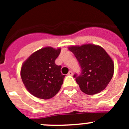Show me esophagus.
I'll return each instance as SVG.
<instances>
[{
  "label": "esophagus",
  "instance_id": "34e87169",
  "mask_svg": "<svg viewBox=\"0 0 129 129\" xmlns=\"http://www.w3.org/2000/svg\"><path fill=\"white\" fill-rule=\"evenodd\" d=\"M73 72L72 71H69V72L68 73V76H72Z\"/></svg>",
  "mask_w": 129,
  "mask_h": 129
}]
</instances>
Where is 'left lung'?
Returning <instances> with one entry per match:
<instances>
[{
    "instance_id": "8db88e82",
    "label": "left lung",
    "mask_w": 129,
    "mask_h": 129,
    "mask_svg": "<svg viewBox=\"0 0 129 129\" xmlns=\"http://www.w3.org/2000/svg\"><path fill=\"white\" fill-rule=\"evenodd\" d=\"M76 56L81 72L74 77L82 92L88 95L100 93L107 87L114 74L112 59L102 47L92 44L68 47Z\"/></svg>"
}]
</instances>
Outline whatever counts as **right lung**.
<instances>
[{
    "mask_svg": "<svg viewBox=\"0 0 129 129\" xmlns=\"http://www.w3.org/2000/svg\"><path fill=\"white\" fill-rule=\"evenodd\" d=\"M61 48L45 47L36 51L22 65L20 76L26 89L36 98L48 100L61 89L65 75L55 61Z\"/></svg>",
    "mask_w": 129,
    "mask_h": 129,
    "instance_id": "add662e5",
    "label": "right lung"
}]
</instances>
